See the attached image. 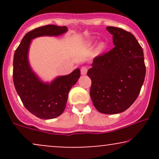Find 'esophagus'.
Here are the masks:
<instances>
[{"mask_svg":"<svg viewBox=\"0 0 159 159\" xmlns=\"http://www.w3.org/2000/svg\"><path fill=\"white\" fill-rule=\"evenodd\" d=\"M87 72V66H82L81 69V75H86Z\"/></svg>","mask_w":159,"mask_h":159,"instance_id":"obj_1","label":"esophagus"}]
</instances>
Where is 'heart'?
<instances>
[{
  "label": "heart",
  "instance_id": "heart-1",
  "mask_svg": "<svg viewBox=\"0 0 159 159\" xmlns=\"http://www.w3.org/2000/svg\"><path fill=\"white\" fill-rule=\"evenodd\" d=\"M95 42V39L94 38H92V39H90L88 41V45H93L94 43ZM107 48V44L106 43H105V42H100L99 43H98L97 46H96V54H102L104 51Z\"/></svg>",
  "mask_w": 159,
  "mask_h": 159
}]
</instances>
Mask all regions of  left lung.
<instances>
[{
  "label": "left lung",
  "instance_id": "obj_1",
  "mask_svg": "<svg viewBox=\"0 0 159 159\" xmlns=\"http://www.w3.org/2000/svg\"><path fill=\"white\" fill-rule=\"evenodd\" d=\"M114 48L94 58L87 75L92 81L90 98L96 110L116 114L129 108L138 98L146 75L143 52L131 33L107 27Z\"/></svg>",
  "mask_w": 159,
  "mask_h": 159
}]
</instances>
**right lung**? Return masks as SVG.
<instances>
[{
  "instance_id": "1",
  "label": "right lung",
  "mask_w": 159,
  "mask_h": 159,
  "mask_svg": "<svg viewBox=\"0 0 159 159\" xmlns=\"http://www.w3.org/2000/svg\"><path fill=\"white\" fill-rule=\"evenodd\" d=\"M66 26L54 25L37 27L24 36L13 58V83L24 106L40 119L57 117L65 110L68 94L81 75L79 69L67 75L57 77L51 83H44L34 73L28 61L31 40L39 36H60L67 31Z\"/></svg>"
}]
</instances>
